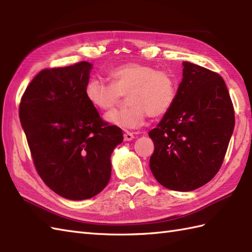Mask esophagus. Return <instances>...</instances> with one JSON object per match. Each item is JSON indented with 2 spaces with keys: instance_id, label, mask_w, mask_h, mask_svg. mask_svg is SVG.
<instances>
[{
  "instance_id": "esophagus-1",
  "label": "esophagus",
  "mask_w": 252,
  "mask_h": 252,
  "mask_svg": "<svg viewBox=\"0 0 252 252\" xmlns=\"http://www.w3.org/2000/svg\"><path fill=\"white\" fill-rule=\"evenodd\" d=\"M125 141H126V142H129V141H132L133 138H134V134H133L132 132H129V131H126V133H125Z\"/></svg>"
}]
</instances>
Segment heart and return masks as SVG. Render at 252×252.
I'll return each instance as SVG.
<instances>
[{
    "label": "heart",
    "mask_w": 252,
    "mask_h": 252,
    "mask_svg": "<svg viewBox=\"0 0 252 252\" xmlns=\"http://www.w3.org/2000/svg\"><path fill=\"white\" fill-rule=\"evenodd\" d=\"M110 82L90 78L84 87L85 97L98 110L112 108L127 94L130 105L105 115V120L122 129H135L146 118H160L172 108L178 96L179 83L172 72L147 63L130 62L111 68Z\"/></svg>",
    "instance_id": "obj_1"
}]
</instances>
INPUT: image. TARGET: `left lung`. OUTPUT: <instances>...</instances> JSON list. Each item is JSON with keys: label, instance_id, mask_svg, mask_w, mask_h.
Segmentation results:
<instances>
[{"label": "left lung", "instance_id": "8db88e82", "mask_svg": "<svg viewBox=\"0 0 252 252\" xmlns=\"http://www.w3.org/2000/svg\"><path fill=\"white\" fill-rule=\"evenodd\" d=\"M172 108L149 131V168L165 189H199L219 172L234 131L235 112L220 74L189 62Z\"/></svg>", "mask_w": 252, "mask_h": 252}]
</instances>
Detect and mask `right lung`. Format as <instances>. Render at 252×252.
Returning <instances> with one entry per match:
<instances>
[{
    "label": "right lung",
    "mask_w": 252,
    "mask_h": 252,
    "mask_svg": "<svg viewBox=\"0 0 252 252\" xmlns=\"http://www.w3.org/2000/svg\"><path fill=\"white\" fill-rule=\"evenodd\" d=\"M92 65L41 70L21 96L19 118L37 174L71 200L89 199L108 184L110 156L123 141L120 127L100 118L85 97Z\"/></svg>",
    "instance_id": "1"
}]
</instances>
